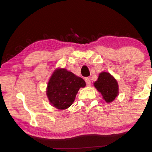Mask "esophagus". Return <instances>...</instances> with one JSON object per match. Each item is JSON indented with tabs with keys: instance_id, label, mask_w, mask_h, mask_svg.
<instances>
[{
	"instance_id": "esophagus-1",
	"label": "esophagus",
	"mask_w": 152,
	"mask_h": 152,
	"mask_svg": "<svg viewBox=\"0 0 152 152\" xmlns=\"http://www.w3.org/2000/svg\"><path fill=\"white\" fill-rule=\"evenodd\" d=\"M85 81H86V86H90V85H91V81H90L89 78H88V77L85 78Z\"/></svg>"
}]
</instances>
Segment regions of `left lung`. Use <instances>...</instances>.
Masks as SVG:
<instances>
[{"label":"left lung","instance_id":"left-lung-1","mask_svg":"<svg viewBox=\"0 0 152 152\" xmlns=\"http://www.w3.org/2000/svg\"><path fill=\"white\" fill-rule=\"evenodd\" d=\"M94 86L102 94L103 98L107 103L113 102L118 94L117 81L107 72L99 74L98 80L94 83Z\"/></svg>","mask_w":152,"mask_h":152}]
</instances>
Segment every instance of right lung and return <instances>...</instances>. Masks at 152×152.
I'll return each instance as SVG.
<instances>
[{
  "label": "right lung",
  "mask_w": 152,
  "mask_h": 152,
  "mask_svg": "<svg viewBox=\"0 0 152 152\" xmlns=\"http://www.w3.org/2000/svg\"><path fill=\"white\" fill-rule=\"evenodd\" d=\"M86 86L84 80L65 69L53 72L48 83L47 96L50 104L58 109L71 106L80 88Z\"/></svg>",
  "instance_id": "1"
}]
</instances>
